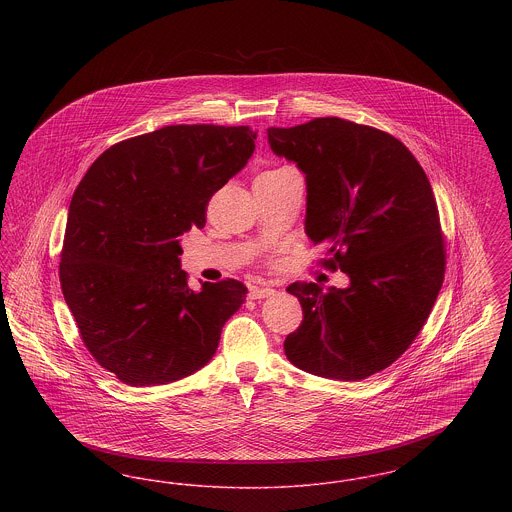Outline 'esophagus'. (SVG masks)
I'll return each instance as SVG.
<instances>
[{"instance_id":"34e87169","label":"esophagus","mask_w":512,"mask_h":512,"mask_svg":"<svg viewBox=\"0 0 512 512\" xmlns=\"http://www.w3.org/2000/svg\"><path fill=\"white\" fill-rule=\"evenodd\" d=\"M272 293H274V288H270L267 284H257V286H251V290H249L251 299H263Z\"/></svg>"}]
</instances>
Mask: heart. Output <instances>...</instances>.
I'll return each instance as SVG.
<instances>
[{
	"instance_id": "b5f03b06",
	"label": "heart",
	"mask_w": 512,
	"mask_h": 512,
	"mask_svg": "<svg viewBox=\"0 0 512 512\" xmlns=\"http://www.w3.org/2000/svg\"><path fill=\"white\" fill-rule=\"evenodd\" d=\"M290 171L288 167H278V169H270V171H265L263 174H259V178H268V176H278V174H282V172Z\"/></svg>"
}]
</instances>
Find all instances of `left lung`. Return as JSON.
<instances>
[{"label":"left lung","mask_w":512,"mask_h":512,"mask_svg":"<svg viewBox=\"0 0 512 512\" xmlns=\"http://www.w3.org/2000/svg\"><path fill=\"white\" fill-rule=\"evenodd\" d=\"M268 144L305 172V232L324 249L320 267L351 280L345 290L286 288L303 309L286 357L315 376L365 380L409 349L443 284L445 238L430 180L403 142L340 117L272 126Z\"/></svg>","instance_id":"left-lung-1"}]
</instances>
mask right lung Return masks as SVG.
<instances>
[{"instance_id":"obj_1","label":"right lung","mask_w":512,"mask_h":512,"mask_svg":"<svg viewBox=\"0 0 512 512\" xmlns=\"http://www.w3.org/2000/svg\"><path fill=\"white\" fill-rule=\"evenodd\" d=\"M249 126L172 124L105 149L74 190L59 280L80 338L128 386L194 374L245 301L240 280L188 286L178 238L255 149Z\"/></svg>"}]
</instances>
